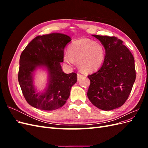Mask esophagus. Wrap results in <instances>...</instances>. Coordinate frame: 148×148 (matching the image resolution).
I'll use <instances>...</instances> for the list:
<instances>
[{
  "instance_id": "34e87169",
  "label": "esophagus",
  "mask_w": 148,
  "mask_h": 148,
  "mask_svg": "<svg viewBox=\"0 0 148 148\" xmlns=\"http://www.w3.org/2000/svg\"><path fill=\"white\" fill-rule=\"evenodd\" d=\"M83 77H84V76H83V75L80 74V73H78V74H77V79L79 80V79H81L82 78H83Z\"/></svg>"
}]
</instances>
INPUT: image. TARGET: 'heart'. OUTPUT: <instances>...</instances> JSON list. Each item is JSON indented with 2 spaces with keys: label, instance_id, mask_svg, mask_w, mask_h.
<instances>
[{
  "label": "heart",
  "instance_id": "b5f03b06",
  "mask_svg": "<svg viewBox=\"0 0 148 148\" xmlns=\"http://www.w3.org/2000/svg\"><path fill=\"white\" fill-rule=\"evenodd\" d=\"M69 53L64 56V61L73 65L78 61L80 70L91 73L99 69L104 60V49L101 44L89 39H82L73 42L68 49Z\"/></svg>",
  "mask_w": 148,
  "mask_h": 148
}]
</instances>
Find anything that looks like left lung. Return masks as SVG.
<instances>
[{
	"label": "left lung",
	"instance_id": "obj_1",
	"mask_svg": "<svg viewBox=\"0 0 148 148\" xmlns=\"http://www.w3.org/2000/svg\"><path fill=\"white\" fill-rule=\"evenodd\" d=\"M104 46L106 56L101 68L88 75L90 85L87 96L92 104L103 110L122 106L135 82V60L122 40L107 36L93 34Z\"/></svg>",
	"mask_w": 148,
	"mask_h": 148
}]
</instances>
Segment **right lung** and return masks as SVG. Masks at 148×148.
<instances>
[{
    "instance_id": "right-lung-1",
    "label": "right lung",
    "mask_w": 148,
    "mask_h": 148,
    "mask_svg": "<svg viewBox=\"0 0 148 148\" xmlns=\"http://www.w3.org/2000/svg\"><path fill=\"white\" fill-rule=\"evenodd\" d=\"M71 38L54 33L38 36L21 52L18 82L28 104L44 110H53L63 106L69 99L71 88L77 82V73H65L62 69L64 51ZM38 68L48 73V83L43 92H38L34 84V74Z\"/></svg>"
}]
</instances>
